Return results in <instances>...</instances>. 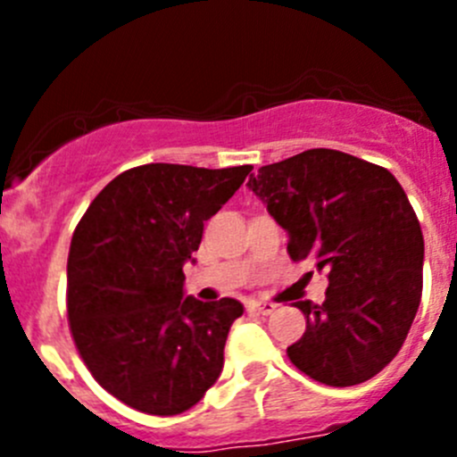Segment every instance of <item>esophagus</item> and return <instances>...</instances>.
<instances>
[{"mask_svg":"<svg viewBox=\"0 0 457 457\" xmlns=\"http://www.w3.org/2000/svg\"><path fill=\"white\" fill-rule=\"evenodd\" d=\"M250 310L256 312V314L270 316L271 312L276 310V305H274V303H270V301H254V303H250Z\"/></svg>","mask_w":457,"mask_h":457,"instance_id":"esophagus-1","label":"esophagus"}]
</instances>
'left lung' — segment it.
Returning a JSON list of instances; mask_svg holds the SVG:
<instances>
[{
	"label": "left lung",
	"mask_w": 457,
	"mask_h": 457,
	"mask_svg": "<svg viewBox=\"0 0 457 457\" xmlns=\"http://www.w3.org/2000/svg\"><path fill=\"white\" fill-rule=\"evenodd\" d=\"M247 187L287 232L289 256L329 271L322 305L296 303L307 329L289 361L322 385L370 380L420 307L425 238L403 186L380 165L314 147L262 165Z\"/></svg>",
	"instance_id": "8db88e82"
}]
</instances>
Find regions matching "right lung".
Wrapping results in <instances>:
<instances>
[{
  "mask_svg": "<svg viewBox=\"0 0 457 457\" xmlns=\"http://www.w3.org/2000/svg\"><path fill=\"white\" fill-rule=\"evenodd\" d=\"M250 172L252 165H139L96 195L72 234V338L95 380L137 411H187L223 371L243 305L186 296L183 265L195 262L203 223Z\"/></svg>",
  "mask_w": 457,
  "mask_h": 457,
  "instance_id": "1",
  "label": "right lung"
}]
</instances>
